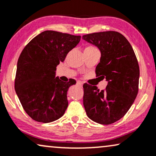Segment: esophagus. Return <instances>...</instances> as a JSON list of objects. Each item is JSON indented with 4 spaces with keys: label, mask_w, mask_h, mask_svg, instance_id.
I'll return each instance as SVG.
<instances>
[{
    "label": "esophagus",
    "mask_w": 156,
    "mask_h": 156,
    "mask_svg": "<svg viewBox=\"0 0 156 156\" xmlns=\"http://www.w3.org/2000/svg\"><path fill=\"white\" fill-rule=\"evenodd\" d=\"M77 85L79 86H83V83H82L81 81H80V80H78V81H77Z\"/></svg>",
    "instance_id": "esophagus-1"
}]
</instances>
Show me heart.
I'll return each mask as SVG.
<instances>
[{
	"mask_svg": "<svg viewBox=\"0 0 156 156\" xmlns=\"http://www.w3.org/2000/svg\"><path fill=\"white\" fill-rule=\"evenodd\" d=\"M94 48H96L94 47V46H87V47H86L85 49H94Z\"/></svg>",
	"mask_w": 156,
	"mask_h": 156,
	"instance_id": "obj_1",
	"label": "heart"
}]
</instances>
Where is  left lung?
<instances>
[{
    "label": "left lung",
    "mask_w": 156,
    "mask_h": 156,
    "mask_svg": "<svg viewBox=\"0 0 156 156\" xmlns=\"http://www.w3.org/2000/svg\"><path fill=\"white\" fill-rule=\"evenodd\" d=\"M83 39L99 48L100 62L96 76L108 81L105 89L84 83L83 105L88 117L96 123L108 125L126 115L139 90L140 67L134 50L126 37L115 31L84 35Z\"/></svg>",
    "instance_id": "1"
}]
</instances>
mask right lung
I'll return each mask as SVG.
<instances>
[{
    "label": "right lung",
    "instance_id": "right-lung-1",
    "mask_svg": "<svg viewBox=\"0 0 156 156\" xmlns=\"http://www.w3.org/2000/svg\"><path fill=\"white\" fill-rule=\"evenodd\" d=\"M80 35L46 30L24 46L17 62L14 87L22 106L32 119L50 123L64 115L67 91L74 79L54 78L57 66L80 42Z\"/></svg>",
    "mask_w": 156,
    "mask_h": 156
}]
</instances>
